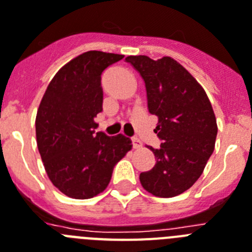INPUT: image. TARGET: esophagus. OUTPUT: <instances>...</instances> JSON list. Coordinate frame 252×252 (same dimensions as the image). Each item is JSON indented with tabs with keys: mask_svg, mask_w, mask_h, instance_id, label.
Here are the masks:
<instances>
[{
	"mask_svg": "<svg viewBox=\"0 0 252 252\" xmlns=\"http://www.w3.org/2000/svg\"><path fill=\"white\" fill-rule=\"evenodd\" d=\"M132 145H133V149H136V150L142 147V142H141L138 138H136V137H134V138H132Z\"/></svg>",
	"mask_w": 252,
	"mask_h": 252,
	"instance_id": "34e87169",
	"label": "esophagus"
}]
</instances>
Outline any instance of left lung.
<instances>
[{
  "label": "left lung",
  "mask_w": 252,
  "mask_h": 252,
  "mask_svg": "<svg viewBox=\"0 0 252 252\" xmlns=\"http://www.w3.org/2000/svg\"><path fill=\"white\" fill-rule=\"evenodd\" d=\"M126 60L145 80L147 106L158 116L155 133L161 139L160 149L149 147L156 164L139 181L156 197H174L200 178L214 151V110L201 84L174 59L139 55Z\"/></svg>",
  "instance_id": "left-lung-1"
}]
</instances>
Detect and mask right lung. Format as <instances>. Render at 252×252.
I'll list each match as a JSON object with an SVG mask.
<instances>
[{
  "label": "right lung",
  "mask_w": 252,
  "mask_h": 252,
  "mask_svg": "<svg viewBox=\"0 0 252 252\" xmlns=\"http://www.w3.org/2000/svg\"><path fill=\"white\" fill-rule=\"evenodd\" d=\"M123 55L88 51L61 67L48 84L35 118L37 145L52 185L86 200L106 189L114 166L132 149L128 137L96 132L102 111L101 74Z\"/></svg>",
  "instance_id": "obj_1"
}]
</instances>
